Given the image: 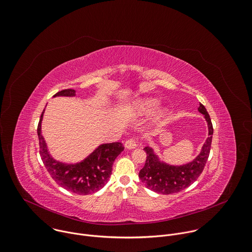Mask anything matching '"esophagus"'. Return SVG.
Here are the masks:
<instances>
[{
    "label": "esophagus",
    "instance_id": "esophagus-1",
    "mask_svg": "<svg viewBox=\"0 0 252 252\" xmlns=\"http://www.w3.org/2000/svg\"><path fill=\"white\" fill-rule=\"evenodd\" d=\"M137 147V141L135 139H128L126 142H125V148L126 149H135Z\"/></svg>",
    "mask_w": 252,
    "mask_h": 252
}]
</instances>
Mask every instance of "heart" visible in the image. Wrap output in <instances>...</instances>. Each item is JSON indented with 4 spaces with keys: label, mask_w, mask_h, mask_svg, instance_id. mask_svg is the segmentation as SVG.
Returning a JSON list of instances; mask_svg holds the SVG:
<instances>
[{
    "label": "heart",
    "mask_w": 252,
    "mask_h": 252,
    "mask_svg": "<svg viewBox=\"0 0 252 252\" xmlns=\"http://www.w3.org/2000/svg\"><path fill=\"white\" fill-rule=\"evenodd\" d=\"M157 106L158 101L154 99H147L137 103V105L135 106V111H137V113H149L156 109Z\"/></svg>",
    "instance_id": "1"
}]
</instances>
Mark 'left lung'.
<instances>
[{
	"label": "left lung",
	"mask_w": 252,
	"mask_h": 252,
	"mask_svg": "<svg viewBox=\"0 0 252 252\" xmlns=\"http://www.w3.org/2000/svg\"><path fill=\"white\" fill-rule=\"evenodd\" d=\"M198 110L204 114L209 127V137L200 155L187 164L174 166L160 162L153 149L146 147L144 150L147 153V158L144 167L139 172V177L147 188L164 195L177 193L191 185L202 173L210 155L214 129L210 115L202 103Z\"/></svg>",
	"instance_id": "8db88e82"
}]
</instances>
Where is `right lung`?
I'll list each match as a JSON object with an SVG mask.
<instances>
[{
  "label": "right lung",
  "mask_w": 252,
  "mask_h": 252,
  "mask_svg": "<svg viewBox=\"0 0 252 252\" xmlns=\"http://www.w3.org/2000/svg\"><path fill=\"white\" fill-rule=\"evenodd\" d=\"M75 93V90L68 89L58 92L54 96H74ZM43 113L44 110L41 113L37 126L39 154L51 177L61 187L79 195L92 194L101 189L111 175L113 161L124 150L123 145L119 142L100 145L84 161L77 164H66L56 161L49 155L41 134Z\"/></svg>",
  "instance_id": "right-lung-1"
}]
</instances>
